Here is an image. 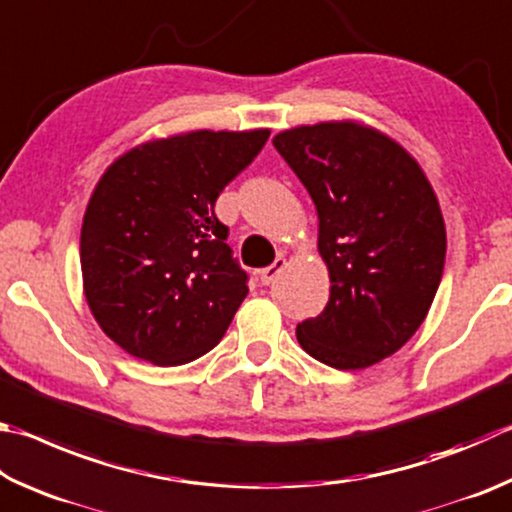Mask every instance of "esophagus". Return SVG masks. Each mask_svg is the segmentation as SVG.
I'll return each instance as SVG.
<instances>
[{"instance_id":"obj_1","label":"esophagus","mask_w":512,"mask_h":512,"mask_svg":"<svg viewBox=\"0 0 512 512\" xmlns=\"http://www.w3.org/2000/svg\"><path fill=\"white\" fill-rule=\"evenodd\" d=\"M284 266H286V259H284V257H277L271 266H268V268H262V271H259V282H262L264 286L273 284V282H275V277L282 273V268H284Z\"/></svg>"}]
</instances>
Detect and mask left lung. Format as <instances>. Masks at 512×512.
Wrapping results in <instances>:
<instances>
[{"label": "left lung", "mask_w": 512, "mask_h": 512, "mask_svg": "<svg viewBox=\"0 0 512 512\" xmlns=\"http://www.w3.org/2000/svg\"><path fill=\"white\" fill-rule=\"evenodd\" d=\"M275 150L318 210L331 295L297 342L336 369L392 356L421 327L445 264V224L430 181L394 138L342 120L286 129Z\"/></svg>", "instance_id": "1"}]
</instances>
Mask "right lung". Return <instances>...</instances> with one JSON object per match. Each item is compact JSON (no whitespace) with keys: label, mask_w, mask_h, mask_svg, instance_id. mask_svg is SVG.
Returning <instances> with one entry per match:
<instances>
[{"label":"right lung","mask_w":512,"mask_h":512,"mask_svg":"<svg viewBox=\"0 0 512 512\" xmlns=\"http://www.w3.org/2000/svg\"><path fill=\"white\" fill-rule=\"evenodd\" d=\"M268 136L199 129L159 138L102 174L82 219V286L100 329L129 356L185 365L224 338L248 275L215 203Z\"/></svg>","instance_id":"add662e5"}]
</instances>
